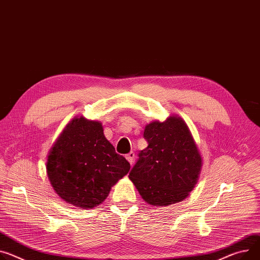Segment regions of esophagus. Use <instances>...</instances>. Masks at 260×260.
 I'll use <instances>...</instances> for the list:
<instances>
[{
  "mask_svg": "<svg viewBox=\"0 0 260 260\" xmlns=\"http://www.w3.org/2000/svg\"><path fill=\"white\" fill-rule=\"evenodd\" d=\"M134 157H135V154H134L133 152H130L129 154H127V155H126V159H127L128 162H129L130 165H132V164H133V161H134Z\"/></svg>",
  "mask_w": 260,
  "mask_h": 260,
  "instance_id": "1",
  "label": "esophagus"
}]
</instances>
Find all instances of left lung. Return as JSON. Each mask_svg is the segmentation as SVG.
Instances as JSON below:
<instances>
[{
  "label": "left lung",
  "instance_id": "1",
  "mask_svg": "<svg viewBox=\"0 0 260 260\" xmlns=\"http://www.w3.org/2000/svg\"><path fill=\"white\" fill-rule=\"evenodd\" d=\"M148 147L129 174L145 202L169 206L181 202L194 188L202 170V156L186 123L171 115L145 128Z\"/></svg>",
  "mask_w": 260,
  "mask_h": 260
}]
</instances>
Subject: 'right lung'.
I'll list each match as a JSON object with an SVG mask.
<instances>
[{
  "label": "right lung",
  "mask_w": 260,
  "mask_h": 260,
  "mask_svg": "<svg viewBox=\"0 0 260 260\" xmlns=\"http://www.w3.org/2000/svg\"><path fill=\"white\" fill-rule=\"evenodd\" d=\"M103 131L101 122L76 116L49 151L50 183L61 200L75 207L99 206L130 170V164L115 153Z\"/></svg>",
  "instance_id": "add662e5"
}]
</instances>
